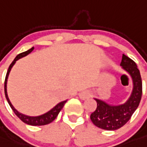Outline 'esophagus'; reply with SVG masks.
Listing matches in <instances>:
<instances>
[{"instance_id": "esophagus-1", "label": "esophagus", "mask_w": 147, "mask_h": 147, "mask_svg": "<svg viewBox=\"0 0 147 147\" xmlns=\"http://www.w3.org/2000/svg\"><path fill=\"white\" fill-rule=\"evenodd\" d=\"M90 96V92H89L88 90H85V91L81 92L80 94H79V97L81 98V100H86L87 98H89Z\"/></svg>"}]
</instances>
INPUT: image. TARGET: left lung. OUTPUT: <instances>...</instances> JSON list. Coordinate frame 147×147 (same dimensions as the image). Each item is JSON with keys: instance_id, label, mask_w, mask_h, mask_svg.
Returning <instances> with one entry per match:
<instances>
[{"instance_id": "obj_1", "label": "left lung", "mask_w": 147, "mask_h": 147, "mask_svg": "<svg viewBox=\"0 0 147 147\" xmlns=\"http://www.w3.org/2000/svg\"><path fill=\"white\" fill-rule=\"evenodd\" d=\"M120 66L130 75L133 89L128 100L118 105L109 104L104 100L94 98L97 102V108L90 115V119L97 127L102 129L112 131L123 127L132 117L141 101L142 81L137 65L131 58L123 55Z\"/></svg>"}]
</instances>
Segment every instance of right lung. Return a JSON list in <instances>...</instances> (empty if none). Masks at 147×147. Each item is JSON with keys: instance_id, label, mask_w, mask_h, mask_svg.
<instances>
[{"instance_id": "right-lung-1", "label": "right lung", "mask_w": 147, "mask_h": 147, "mask_svg": "<svg viewBox=\"0 0 147 147\" xmlns=\"http://www.w3.org/2000/svg\"><path fill=\"white\" fill-rule=\"evenodd\" d=\"M34 49V47H32L31 49H29V50L26 51V52H22L20 54L16 56V58L14 59V61H12V63L10 64L9 67L8 69V71H7V73L6 75V78H5V82H4V91H5V96H6V100L8 101L10 107L12 108V109L13 110V112H15V114L20 118L21 121L24 122V123H26V124L32 125V126H42V125H47L50 123L51 122L54 121L56 118V117L58 116V115L59 114L60 111L62 109V108L63 107L64 104H66L67 100H63V101L60 102L59 104H58L55 107H54L52 109L49 111V112H46L44 114L38 116H29L26 115H24L22 113L19 112L17 109H15V107L12 106V103L10 102L9 99L8 95H7V89H6V84H7V79H8L9 75V72L12 69V66L15 65V63H16V61L18 60H19L20 58H23V57H25L27 55H29L30 52H32Z\"/></svg>"}]
</instances>
